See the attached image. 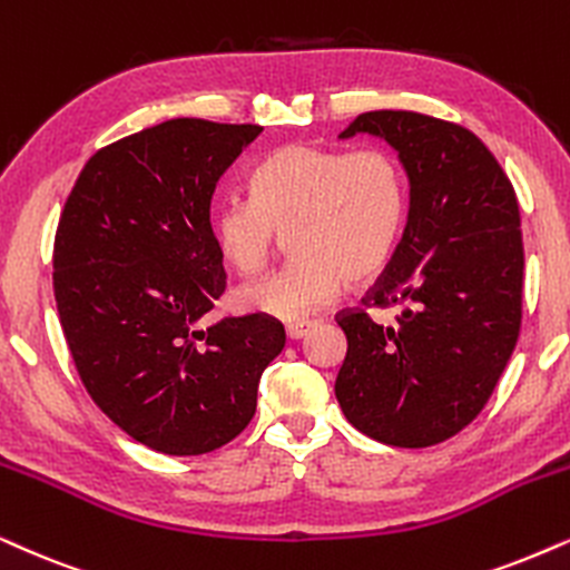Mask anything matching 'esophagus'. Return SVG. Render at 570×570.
I'll return each mask as SVG.
<instances>
[{
  "mask_svg": "<svg viewBox=\"0 0 570 570\" xmlns=\"http://www.w3.org/2000/svg\"><path fill=\"white\" fill-rule=\"evenodd\" d=\"M309 328H313V323H307V321H302V323H289V326H286V336H289V338H294V342H297V338L305 336Z\"/></svg>",
  "mask_w": 570,
  "mask_h": 570,
  "instance_id": "obj_1",
  "label": "esophagus"
}]
</instances>
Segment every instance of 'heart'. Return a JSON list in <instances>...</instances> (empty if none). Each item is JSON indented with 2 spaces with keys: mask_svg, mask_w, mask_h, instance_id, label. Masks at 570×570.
<instances>
[{
  "mask_svg": "<svg viewBox=\"0 0 570 570\" xmlns=\"http://www.w3.org/2000/svg\"><path fill=\"white\" fill-rule=\"evenodd\" d=\"M252 199L220 202L213 236L220 257L242 276L271 263L289 234L294 261L273 276L242 286L244 313L299 321L342 292L363 286L392 263L407 220V176L389 149L357 153L318 144H284L257 163Z\"/></svg>",
  "mask_w": 570,
  "mask_h": 570,
  "instance_id": "b5f03b06",
  "label": "heart"
}]
</instances>
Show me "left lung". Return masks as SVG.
<instances>
[{
    "mask_svg": "<svg viewBox=\"0 0 570 570\" xmlns=\"http://www.w3.org/2000/svg\"><path fill=\"white\" fill-rule=\"evenodd\" d=\"M397 149L410 181L402 242L384 276L336 323L347 357L336 400L357 431L392 446H431L484 410L521 331L523 239L513 184L476 134L407 110L357 115L338 134ZM400 304L397 327L371 306Z\"/></svg>",
    "mask_w": 570,
    "mask_h": 570,
    "instance_id": "left-lung-1",
    "label": "left lung"
}]
</instances>
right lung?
Returning <instances> with one entry per match:
<instances>
[{
  "mask_svg": "<svg viewBox=\"0 0 570 570\" xmlns=\"http://www.w3.org/2000/svg\"><path fill=\"white\" fill-rule=\"evenodd\" d=\"M252 124L173 118L99 149L55 234V299L89 397L165 455H205L247 429L286 334L265 315L197 328L226 292L210 226Z\"/></svg>",
  "mask_w": 570,
  "mask_h": 570,
  "instance_id": "1",
  "label": "right lung"
}]
</instances>
